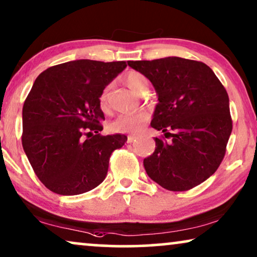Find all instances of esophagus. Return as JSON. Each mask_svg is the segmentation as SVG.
Listing matches in <instances>:
<instances>
[{"instance_id":"1","label":"esophagus","mask_w":257,"mask_h":257,"mask_svg":"<svg viewBox=\"0 0 257 257\" xmlns=\"http://www.w3.org/2000/svg\"><path fill=\"white\" fill-rule=\"evenodd\" d=\"M136 135H129L128 136V140H127V142L128 143H133L134 142V141H135L136 140Z\"/></svg>"}]
</instances>
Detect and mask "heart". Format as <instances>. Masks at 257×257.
I'll use <instances>...</instances> for the list:
<instances>
[{"instance_id":"heart-1","label":"heart","mask_w":257,"mask_h":257,"mask_svg":"<svg viewBox=\"0 0 257 257\" xmlns=\"http://www.w3.org/2000/svg\"><path fill=\"white\" fill-rule=\"evenodd\" d=\"M123 81L130 89L137 94H142L148 89V80L142 73L137 71H129L123 75ZM108 88H104L99 96V103L102 109L107 108ZM149 120V114L144 110L135 113L120 114L109 123V129L115 133H137L144 127Z\"/></svg>"}]
</instances>
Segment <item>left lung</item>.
<instances>
[{"instance_id": "obj_1", "label": "left lung", "mask_w": 257, "mask_h": 257, "mask_svg": "<svg viewBox=\"0 0 257 257\" xmlns=\"http://www.w3.org/2000/svg\"><path fill=\"white\" fill-rule=\"evenodd\" d=\"M158 95L151 127L165 133L143 164L169 191H187L216 171L225 157L233 122L225 87L207 65L179 57L128 61Z\"/></svg>"}]
</instances>
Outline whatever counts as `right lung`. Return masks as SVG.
<instances>
[{
	"label": "right lung",
	"instance_id": "1",
	"mask_svg": "<svg viewBox=\"0 0 257 257\" xmlns=\"http://www.w3.org/2000/svg\"><path fill=\"white\" fill-rule=\"evenodd\" d=\"M125 67V61L73 60L49 67L35 80L23 104L22 146L50 191L75 196L106 178L110 155L127 136L101 135L99 96Z\"/></svg>",
	"mask_w": 257,
	"mask_h": 257
}]
</instances>
